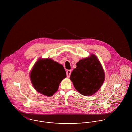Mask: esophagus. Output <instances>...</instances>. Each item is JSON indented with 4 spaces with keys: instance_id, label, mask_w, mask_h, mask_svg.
<instances>
[{
    "instance_id": "esophagus-1",
    "label": "esophagus",
    "mask_w": 132,
    "mask_h": 132,
    "mask_svg": "<svg viewBox=\"0 0 132 132\" xmlns=\"http://www.w3.org/2000/svg\"><path fill=\"white\" fill-rule=\"evenodd\" d=\"M71 70H68L67 72V77L69 78L70 76L71 75Z\"/></svg>"
}]
</instances>
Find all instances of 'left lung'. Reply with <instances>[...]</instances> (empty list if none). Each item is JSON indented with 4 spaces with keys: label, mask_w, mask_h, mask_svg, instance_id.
Returning <instances> with one entry per match:
<instances>
[{
    "label": "left lung",
    "mask_w": 132,
    "mask_h": 132,
    "mask_svg": "<svg viewBox=\"0 0 132 132\" xmlns=\"http://www.w3.org/2000/svg\"><path fill=\"white\" fill-rule=\"evenodd\" d=\"M72 72L70 79L76 89L85 96L96 93L102 86L105 78L103 67L94 54L80 60Z\"/></svg>",
    "instance_id": "8db88e82"
}]
</instances>
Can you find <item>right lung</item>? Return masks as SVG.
<instances>
[{"label": "right lung", "mask_w": 132, "mask_h": 132, "mask_svg": "<svg viewBox=\"0 0 132 132\" xmlns=\"http://www.w3.org/2000/svg\"><path fill=\"white\" fill-rule=\"evenodd\" d=\"M66 77L63 65L49 58H39L30 73L34 88L38 93L48 96L56 92L61 81Z\"/></svg>", "instance_id": "obj_1"}]
</instances>
